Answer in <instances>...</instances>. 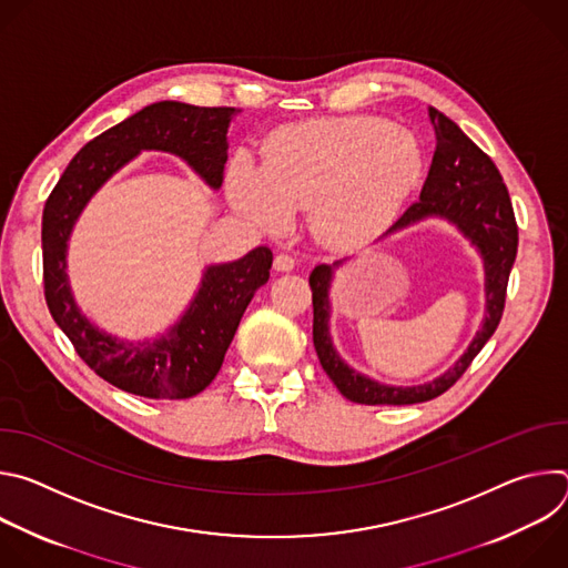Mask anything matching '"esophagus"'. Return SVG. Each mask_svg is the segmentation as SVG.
Here are the masks:
<instances>
[{
    "instance_id": "1",
    "label": "esophagus",
    "mask_w": 568,
    "mask_h": 568,
    "mask_svg": "<svg viewBox=\"0 0 568 568\" xmlns=\"http://www.w3.org/2000/svg\"><path fill=\"white\" fill-rule=\"evenodd\" d=\"M274 270H278V272H290V270H294V258H292L290 254H285V252L276 254V256H274Z\"/></svg>"
}]
</instances>
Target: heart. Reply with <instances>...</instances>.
Here are the masks:
<instances>
[{
  "label": "heart",
  "instance_id": "obj_1",
  "mask_svg": "<svg viewBox=\"0 0 568 568\" xmlns=\"http://www.w3.org/2000/svg\"><path fill=\"white\" fill-rule=\"evenodd\" d=\"M416 136L382 119L310 121L278 130L263 169L235 156L226 195L237 213L276 229L305 209L318 237L351 247L382 233L418 184Z\"/></svg>",
  "mask_w": 568,
  "mask_h": 568
}]
</instances>
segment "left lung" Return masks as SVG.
Instances as JSON below:
<instances>
[{
  "instance_id": "left-lung-1",
  "label": "left lung",
  "mask_w": 568,
  "mask_h": 568,
  "mask_svg": "<svg viewBox=\"0 0 568 568\" xmlns=\"http://www.w3.org/2000/svg\"><path fill=\"white\" fill-rule=\"evenodd\" d=\"M429 116L436 134V150L429 175L420 191V200L397 217L390 231L414 224L416 220H423L427 215H440L454 222L474 242L485 261L488 314H485L483 328L476 333L467 353L445 375L423 386H384L348 368L333 348L328 335V287L333 278V267H314L310 274L314 348L323 371L328 373L339 393L357 404H397L399 407V404H418L443 395L469 368L471 359L495 335L504 316L508 278L519 245V229L508 189L499 169L495 166V161L452 119H447L436 108H429Z\"/></svg>"
}]
</instances>
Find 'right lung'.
<instances>
[{
	"mask_svg": "<svg viewBox=\"0 0 568 568\" xmlns=\"http://www.w3.org/2000/svg\"><path fill=\"white\" fill-rule=\"evenodd\" d=\"M235 108H197L161 101L143 108L80 148L60 175L42 211V278L53 321L99 377L132 395L186 399L202 393L217 375L226 348L256 290L270 281L272 250L256 247L245 258L213 265L191 307L166 337L123 344L73 305L67 283V240L75 217L139 150H166L182 156L213 189L222 186L226 132Z\"/></svg>",
	"mask_w": 568,
	"mask_h": 568,
	"instance_id": "obj_1",
	"label": "right lung"
}]
</instances>
